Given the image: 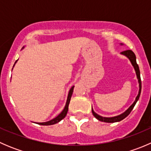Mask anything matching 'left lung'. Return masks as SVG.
I'll use <instances>...</instances> for the list:
<instances>
[{
    "instance_id": "8db88e82",
    "label": "left lung",
    "mask_w": 151,
    "mask_h": 151,
    "mask_svg": "<svg viewBox=\"0 0 151 151\" xmlns=\"http://www.w3.org/2000/svg\"><path fill=\"white\" fill-rule=\"evenodd\" d=\"M121 45H123V44L121 43ZM121 55H125L126 58H129V60H130L131 63L133 66L135 70V72H136V75H137V78L138 80V83H139V92H138V95L137 96L136 99H135V101H134L133 104L131 105L124 112H123L122 114L119 115H117V116H114V117H109V118H107V117H102L101 115H98L97 113H96L95 112L93 111L92 107V113L93 115V116L96 118L97 120L100 121H102V122H105V123H115V122H119V121H122L123 119H124L125 118L128 116V115L130 114V112H132V110L133 109L134 106H135L136 104L137 101H138L139 98V96H140L141 93V89H142V83H141V78H140V71H139V66L137 63V60H136V56H135V54L132 51V50H126V51H123L121 53Z\"/></svg>"
}]
</instances>
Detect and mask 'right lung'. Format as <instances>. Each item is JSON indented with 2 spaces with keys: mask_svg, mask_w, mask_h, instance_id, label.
<instances>
[{
  "mask_svg": "<svg viewBox=\"0 0 151 151\" xmlns=\"http://www.w3.org/2000/svg\"><path fill=\"white\" fill-rule=\"evenodd\" d=\"M25 47H22V49L24 48ZM17 60H16V62H15V63H17ZM14 63V65H15ZM14 67V66H13ZM74 85H73L72 87H71V88H70L69 91H68V97H67V100H66V105H65L64 108H63V109L62 110V112H60V114H59L58 116H56L55 118H53V119L50 120V121H47V122H43V123H37V124H39V125H42V126H50V125H53V124H55V123L60 122L61 120H63V118L66 117L67 112H68V104H69V102H70V100H71V95H72L73 93V91H74Z\"/></svg>",
  "mask_w": 151,
  "mask_h": 151,
  "instance_id": "add662e5",
  "label": "right lung"
}]
</instances>
